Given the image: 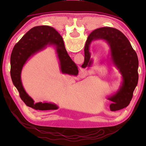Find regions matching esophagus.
Returning <instances> with one entry per match:
<instances>
[{
    "label": "esophagus",
    "instance_id": "1",
    "mask_svg": "<svg viewBox=\"0 0 146 146\" xmlns=\"http://www.w3.org/2000/svg\"><path fill=\"white\" fill-rule=\"evenodd\" d=\"M80 73H82V75H83V73H84V71H82V72H81V71H80Z\"/></svg>",
    "mask_w": 146,
    "mask_h": 146
}]
</instances>
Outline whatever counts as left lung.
Here are the masks:
<instances>
[{"label":"left lung","instance_id":"8db88e82","mask_svg":"<svg viewBox=\"0 0 146 146\" xmlns=\"http://www.w3.org/2000/svg\"><path fill=\"white\" fill-rule=\"evenodd\" d=\"M58 36L60 37L58 33ZM95 40L104 41L109 46L107 61L117 69L120 73L121 81L119 88L108 100L112 102L110 110L115 111L124 108L129 104L133 92L138 80V59L136 51L124 35L118 29L110 27H102L93 31L88 36L84 48V62L82 68L91 67L93 60L91 58L90 48Z\"/></svg>","mask_w":146,"mask_h":146}]
</instances>
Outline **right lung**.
<instances>
[{
  "mask_svg": "<svg viewBox=\"0 0 146 146\" xmlns=\"http://www.w3.org/2000/svg\"><path fill=\"white\" fill-rule=\"evenodd\" d=\"M49 45L53 46L55 49L62 73L77 75L78 67L68 55L62 38L61 36L58 37V32L51 26H39L31 28L15 44L11 55L10 75L12 82L26 106L36 110H57L58 106L51 102L35 103L23 87L21 73L24 66L32 56Z\"/></svg>",
  "mask_w": 146,
  "mask_h": 146,
  "instance_id": "obj_1",
  "label": "right lung"
}]
</instances>
